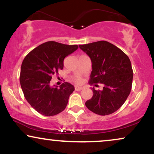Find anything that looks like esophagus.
<instances>
[{
    "instance_id": "34e87169",
    "label": "esophagus",
    "mask_w": 154,
    "mask_h": 154,
    "mask_svg": "<svg viewBox=\"0 0 154 154\" xmlns=\"http://www.w3.org/2000/svg\"><path fill=\"white\" fill-rule=\"evenodd\" d=\"M82 89H83V87H81V86H75V90L77 91H81Z\"/></svg>"
}]
</instances>
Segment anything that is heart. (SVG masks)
<instances>
[{
	"mask_svg": "<svg viewBox=\"0 0 154 154\" xmlns=\"http://www.w3.org/2000/svg\"><path fill=\"white\" fill-rule=\"evenodd\" d=\"M74 81H75V83H80L81 82V78H79V77H77V78H75V80H74Z\"/></svg>",
	"mask_w": 154,
	"mask_h": 154,
	"instance_id": "heart-1",
	"label": "heart"
}]
</instances>
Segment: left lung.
<instances>
[{
  "mask_svg": "<svg viewBox=\"0 0 154 154\" xmlns=\"http://www.w3.org/2000/svg\"><path fill=\"white\" fill-rule=\"evenodd\" d=\"M90 57L92 71L90 84L102 83V90L92 88L93 96L86 102L88 109L96 114L109 115L121 107L130 94L133 70L130 59L120 48L106 41L79 45Z\"/></svg>",
  "mask_w": 154,
  "mask_h": 154,
  "instance_id": "1",
  "label": "left lung"
}]
</instances>
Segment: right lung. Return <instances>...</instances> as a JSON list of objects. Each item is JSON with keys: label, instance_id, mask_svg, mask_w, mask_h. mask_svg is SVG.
Masks as SVG:
<instances>
[{"label": "right lung", "instance_id": "add662e5", "mask_svg": "<svg viewBox=\"0 0 154 154\" xmlns=\"http://www.w3.org/2000/svg\"><path fill=\"white\" fill-rule=\"evenodd\" d=\"M77 45L48 41L32 50L23 60L20 83L25 98L32 107L45 116L66 109L74 86L65 82L51 86L52 75L63 68L64 58L76 51Z\"/></svg>", "mask_w": 154, "mask_h": 154}]
</instances>
